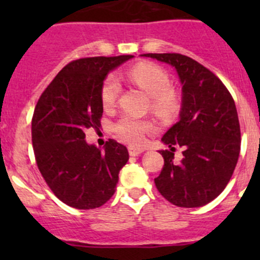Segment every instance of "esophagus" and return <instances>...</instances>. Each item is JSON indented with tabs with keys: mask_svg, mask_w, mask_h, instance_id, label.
<instances>
[{
	"mask_svg": "<svg viewBox=\"0 0 260 260\" xmlns=\"http://www.w3.org/2000/svg\"><path fill=\"white\" fill-rule=\"evenodd\" d=\"M128 152H129L131 156H138V154H141L143 152L142 148H137V147H133V146H129L128 147Z\"/></svg>",
	"mask_w": 260,
	"mask_h": 260,
	"instance_id": "esophagus-1",
	"label": "esophagus"
}]
</instances>
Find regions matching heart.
<instances>
[{"label": "heart", "mask_w": 260, "mask_h": 260, "mask_svg": "<svg viewBox=\"0 0 260 260\" xmlns=\"http://www.w3.org/2000/svg\"><path fill=\"white\" fill-rule=\"evenodd\" d=\"M128 78L145 90L151 99V111L159 118L169 119L177 114L180 98L171 86L170 75L161 67L152 62H140L128 73ZM122 85L115 75H108L102 84L101 102L104 109H112L119 96ZM154 125L145 119L124 115L114 124V132L120 140L131 145H142L147 133L153 132Z\"/></svg>", "instance_id": "1"}]
</instances>
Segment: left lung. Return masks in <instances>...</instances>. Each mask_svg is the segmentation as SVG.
Returning <instances> with one entry per match:
<instances>
[{"label": "left lung", "mask_w": 260, "mask_h": 260, "mask_svg": "<svg viewBox=\"0 0 260 260\" xmlns=\"http://www.w3.org/2000/svg\"><path fill=\"white\" fill-rule=\"evenodd\" d=\"M174 67L182 84L180 120L162 137L165 165L154 179L157 190L174 205L199 208L226 187L240 153V125L232 94L196 60L181 54H143ZM184 158L174 164V146Z\"/></svg>", "instance_id": "8db88e82"}]
</instances>
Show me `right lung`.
Instances as JSON below:
<instances>
[{"label":"right lung","mask_w":260,"mask_h":260,"mask_svg":"<svg viewBox=\"0 0 260 260\" xmlns=\"http://www.w3.org/2000/svg\"><path fill=\"white\" fill-rule=\"evenodd\" d=\"M132 55L83 57L65 65L39 98L32 115L34 153L50 190L67 205L89 210L113 196L129 154L108 140L104 149L85 141L86 128L101 127V88L111 70Z\"/></svg>","instance_id":"1"}]
</instances>
